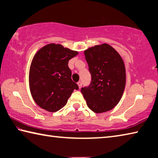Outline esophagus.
Masks as SVG:
<instances>
[{"label":"esophagus","instance_id":"obj_1","mask_svg":"<svg viewBox=\"0 0 158 158\" xmlns=\"http://www.w3.org/2000/svg\"><path fill=\"white\" fill-rule=\"evenodd\" d=\"M77 84H78V86L79 89H81V86H82V82L81 81H79L78 83H77Z\"/></svg>","mask_w":158,"mask_h":158}]
</instances>
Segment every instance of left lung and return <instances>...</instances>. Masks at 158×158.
Returning <instances> with one entry per match:
<instances>
[{
  "mask_svg": "<svg viewBox=\"0 0 158 158\" xmlns=\"http://www.w3.org/2000/svg\"><path fill=\"white\" fill-rule=\"evenodd\" d=\"M91 81L81 88L87 105L95 113L113 109L119 102L125 86V68L121 56L107 44L84 51Z\"/></svg>",
  "mask_w": 158,
  "mask_h": 158,
  "instance_id": "obj_1",
  "label": "left lung"
}]
</instances>
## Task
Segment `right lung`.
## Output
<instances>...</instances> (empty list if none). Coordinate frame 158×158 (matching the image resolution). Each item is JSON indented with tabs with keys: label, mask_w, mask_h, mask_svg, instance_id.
Listing matches in <instances>:
<instances>
[{
	"label": "right lung",
	"mask_w": 158,
	"mask_h": 158,
	"mask_svg": "<svg viewBox=\"0 0 158 158\" xmlns=\"http://www.w3.org/2000/svg\"><path fill=\"white\" fill-rule=\"evenodd\" d=\"M78 52L62 45L49 44L41 48L32 60L29 85L34 101L41 108L56 112L65 106L79 86L72 80L69 60Z\"/></svg>",
	"instance_id": "add662e5"
}]
</instances>
